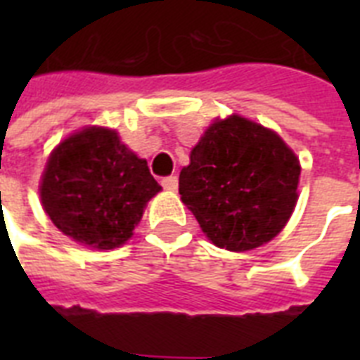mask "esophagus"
I'll list each match as a JSON object with an SVG mask.
<instances>
[{
	"instance_id": "34e87169",
	"label": "esophagus",
	"mask_w": 360,
	"mask_h": 360,
	"mask_svg": "<svg viewBox=\"0 0 360 360\" xmlns=\"http://www.w3.org/2000/svg\"><path fill=\"white\" fill-rule=\"evenodd\" d=\"M162 186L166 188V191H177V186H179L177 175H168V177H164Z\"/></svg>"
}]
</instances>
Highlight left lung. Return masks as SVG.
Returning a JSON list of instances; mask_svg holds the SVG:
<instances>
[{"label": "left lung", "mask_w": 360, "mask_h": 360, "mask_svg": "<svg viewBox=\"0 0 360 360\" xmlns=\"http://www.w3.org/2000/svg\"><path fill=\"white\" fill-rule=\"evenodd\" d=\"M299 158L276 132L217 120L181 169L179 194L213 245L245 252L276 237L297 203Z\"/></svg>", "instance_id": "obj_1"}]
</instances>
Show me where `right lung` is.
<instances>
[{
	"instance_id": "add662e5",
	"label": "right lung",
	"mask_w": 360,
	"mask_h": 360,
	"mask_svg": "<svg viewBox=\"0 0 360 360\" xmlns=\"http://www.w3.org/2000/svg\"><path fill=\"white\" fill-rule=\"evenodd\" d=\"M162 186L115 130L87 127L48 158L41 202L56 228L76 243L112 250L132 237L143 207Z\"/></svg>"
}]
</instances>
